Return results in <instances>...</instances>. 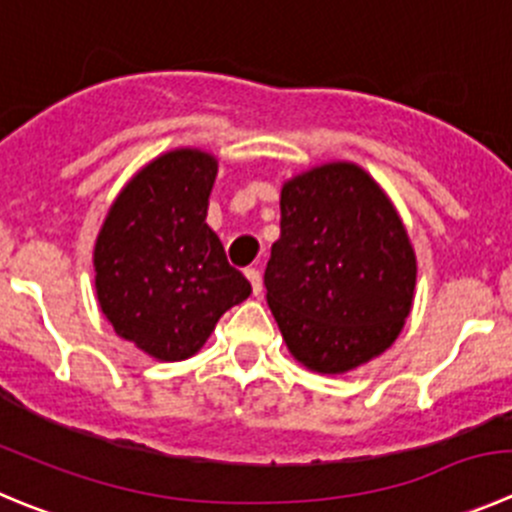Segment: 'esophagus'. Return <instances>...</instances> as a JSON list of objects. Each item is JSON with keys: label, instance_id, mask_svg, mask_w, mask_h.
Instances as JSON below:
<instances>
[{"label": "esophagus", "instance_id": "esophagus-1", "mask_svg": "<svg viewBox=\"0 0 512 512\" xmlns=\"http://www.w3.org/2000/svg\"><path fill=\"white\" fill-rule=\"evenodd\" d=\"M245 275H247V280H250V285H252V293H260L262 290V275H260V270H257V267H247L245 270Z\"/></svg>", "mask_w": 512, "mask_h": 512}]
</instances>
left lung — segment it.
<instances>
[{
	"instance_id": "obj_1",
	"label": "left lung",
	"mask_w": 512,
	"mask_h": 512,
	"mask_svg": "<svg viewBox=\"0 0 512 512\" xmlns=\"http://www.w3.org/2000/svg\"><path fill=\"white\" fill-rule=\"evenodd\" d=\"M414 283L407 229L364 169L326 164L283 186L265 288L300 364L343 374L379 356L407 321Z\"/></svg>"
}]
</instances>
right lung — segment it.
<instances>
[{"mask_svg": "<svg viewBox=\"0 0 512 512\" xmlns=\"http://www.w3.org/2000/svg\"><path fill=\"white\" fill-rule=\"evenodd\" d=\"M214 179L217 161L209 154H164L128 181L95 242L105 318L161 361L197 353L224 310L252 293L204 222Z\"/></svg>", "mask_w": 512, "mask_h": 512, "instance_id": "add662e5", "label": "right lung"}]
</instances>
